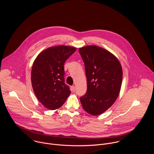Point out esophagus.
<instances>
[{
    "label": "esophagus",
    "mask_w": 154,
    "mask_h": 154,
    "mask_svg": "<svg viewBox=\"0 0 154 154\" xmlns=\"http://www.w3.org/2000/svg\"><path fill=\"white\" fill-rule=\"evenodd\" d=\"M75 86H71V91H72V92H74V91H75Z\"/></svg>",
    "instance_id": "obj_1"
}]
</instances>
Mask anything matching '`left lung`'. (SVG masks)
<instances>
[{
	"label": "left lung",
	"instance_id": "1",
	"mask_svg": "<svg viewBox=\"0 0 154 154\" xmlns=\"http://www.w3.org/2000/svg\"><path fill=\"white\" fill-rule=\"evenodd\" d=\"M85 64L87 91L80 100L84 110L97 116L117 99L122 80L121 65L112 53L96 46L79 49Z\"/></svg>",
	"mask_w": 154,
	"mask_h": 154
}]
</instances>
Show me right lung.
<instances>
[{
    "label": "right lung",
    "mask_w": 154,
    "mask_h": 154,
    "mask_svg": "<svg viewBox=\"0 0 154 154\" xmlns=\"http://www.w3.org/2000/svg\"><path fill=\"white\" fill-rule=\"evenodd\" d=\"M76 51L71 46H58L41 52L32 66V85L39 102L46 108L61 107L71 94L64 83V63Z\"/></svg>",
    "instance_id": "1"
}]
</instances>
